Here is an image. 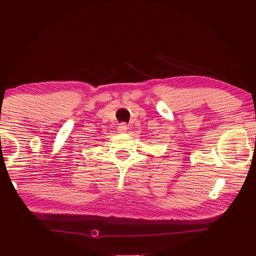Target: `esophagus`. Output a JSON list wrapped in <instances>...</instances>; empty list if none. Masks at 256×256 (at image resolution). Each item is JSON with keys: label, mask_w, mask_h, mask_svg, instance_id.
Masks as SVG:
<instances>
[{"label": "esophagus", "mask_w": 256, "mask_h": 256, "mask_svg": "<svg viewBox=\"0 0 256 256\" xmlns=\"http://www.w3.org/2000/svg\"><path fill=\"white\" fill-rule=\"evenodd\" d=\"M126 131H128V125L125 124V123H120V126H118V132L124 133V132H126Z\"/></svg>", "instance_id": "34e87169"}]
</instances>
